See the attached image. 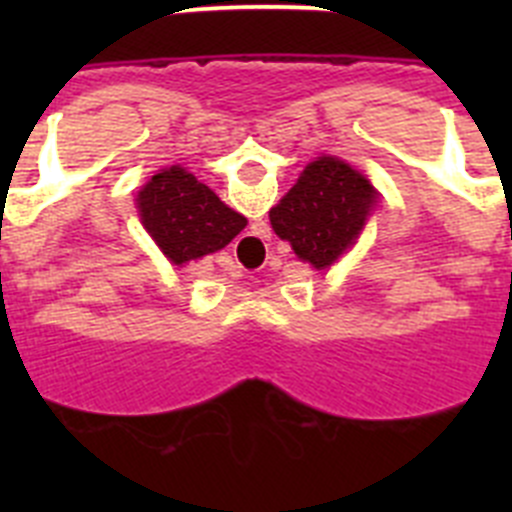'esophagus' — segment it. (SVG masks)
<instances>
[{"mask_svg":"<svg viewBox=\"0 0 512 512\" xmlns=\"http://www.w3.org/2000/svg\"><path fill=\"white\" fill-rule=\"evenodd\" d=\"M261 248H264L261 238H243L238 248H235V256L246 261V264H256L261 256Z\"/></svg>","mask_w":512,"mask_h":512,"instance_id":"34e87169","label":"esophagus"}]
</instances>
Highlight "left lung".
I'll return each mask as SVG.
<instances>
[{
    "label": "left lung",
    "mask_w": 512,
    "mask_h": 512,
    "mask_svg": "<svg viewBox=\"0 0 512 512\" xmlns=\"http://www.w3.org/2000/svg\"><path fill=\"white\" fill-rule=\"evenodd\" d=\"M379 192L361 171L336 156L305 166L297 184L271 207L274 233L312 269H328L354 246Z\"/></svg>",
    "instance_id": "8db88e82"
}]
</instances>
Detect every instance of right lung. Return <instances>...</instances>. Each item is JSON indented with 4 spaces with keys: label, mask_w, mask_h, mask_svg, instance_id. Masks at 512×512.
Segmentation results:
<instances>
[{
    "label": "right lung",
    "mask_w": 512,
    "mask_h": 512,
    "mask_svg": "<svg viewBox=\"0 0 512 512\" xmlns=\"http://www.w3.org/2000/svg\"><path fill=\"white\" fill-rule=\"evenodd\" d=\"M135 205L143 228L176 266L220 251L248 223L182 166L153 174L138 192Z\"/></svg>",
    "instance_id": "right-lung-1"
}]
</instances>
